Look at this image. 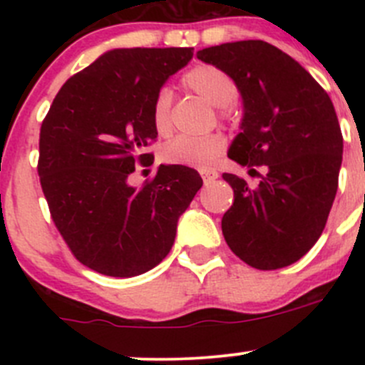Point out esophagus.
<instances>
[{
  "mask_svg": "<svg viewBox=\"0 0 365 365\" xmlns=\"http://www.w3.org/2000/svg\"><path fill=\"white\" fill-rule=\"evenodd\" d=\"M200 175H201V178H203L205 185H210V183L215 182V180L219 178V173L213 171V169H201Z\"/></svg>",
  "mask_w": 365,
  "mask_h": 365,
  "instance_id": "34e87169",
  "label": "esophagus"
}]
</instances>
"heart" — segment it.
<instances>
[{"label":"heart","instance_id":"heart-1","mask_svg":"<svg viewBox=\"0 0 365 365\" xmlns=\"http://www.w3.org/2000/svg\"><path fill=\"white\" fill-rule=\"evenodd\" d=\"M182 83L190 91L219 108L222 121H233L237 109L233 102L238 97V86L233 77L215 65H197L183 76ZM152 123L159 135H168L173 130V95L169 90H160L152 106ZM226 150V139L220 134H210L205 138L173 139L162 148V160L168 164L206 168L213 164Z\"/></svg>","mask_w":365,"mask_h":365}]
</instances>
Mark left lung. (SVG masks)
Instances as JSON below:
<instances>
[{
  "instance_id": "left-lung-1",
  "label": "left lung",
  "mask_w": 365,
  "mask_h": 365,
  "mask_svg": "<svg viewBox=\"0 0 365 365\" xmlns=\"http://www.w3.org/2000/svg\"><path fill=\"white\" fill-rule=\"evenodd\" d=\"M197 58L230 73L244 98L242 132L227 157L267 175L251 187L222 178L235 201L222 217L230 249L249 267L277 270L311 251L325 230L342 162V134L329 93L300 63L263 40L220 43Z\"/></svg>"
}]
</instances>
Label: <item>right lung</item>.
Wrapping results in <instances>:
<instances>
[{
  "label": "right lung",
  "mask_w": 365,
  "mask_h": 365,
  "mask_svg": "<svg viewBox=\"0 0 365 365\" xmlns=\"http://www.w3.org/2000/svg\"><path fill=\"white\" fill-rule=\"evenodd\" d=\"M192 47L113 49L61 86L40 127L38 176L51 217L79 263L109 277L152 270L171 251L176 222L203 185L187 165H164L128 185L157 139L152 106Z\"/></svg>",
  "instance_id": "1"
}]
</instances>
